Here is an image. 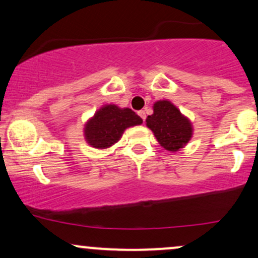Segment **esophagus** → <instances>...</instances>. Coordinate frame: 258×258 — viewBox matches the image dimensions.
I'll list each match as a JSON object with an SVG mask.
<instances>
[{"mask_svg":"<svg viewBox=\"0 0 258 258\" xmlns=\"http://www.w3.org/2000/svg\"><path fill=\"white\" fill-rule=\"evenodd\" d=\"M139 116L141 117L142 120H144V122H145V119H146V112H145V110H141V111H139Z\"/></svg>","mask_w":258,"mask_h":258,"instance_id":"1","label":"esophagus"}]
</instances>
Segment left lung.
Wrapping results in <instances>:
<instances>
[{
	"label": "left lung",
	"instance_id": "obj_1",
	"mask_svg": "<svg viewBox=\"0 0 258 258\" xmlns=\"http://www.w3.org/2000/svg\"><path fill=\"white\" fill-rule=\"evenodd\" d=\"M153 114L147 117V126L154 133L159 144L170 152L183 148L191 139L192 128L189 119L167 100L157 101Z\"/></svg>",
	"mask_w": 258,
	"mask_h": 258
}]
</instances>
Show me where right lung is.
<instances>
[{
	"label": "right lung",
	"instance_id": "obj_1",
	"mask_svg": "<svg viewBox=\"0 0 258 258\" xmlns=\"http://www.w3.org/2000/svg\"><path fill=\"white\" fill-rule=\"evenodd\" d=\"M141 123V117L133 110L105 105L86 124L85 138L92 147L107 148L118 142L126 128Z\"/></svg>",
	"mask_w": 258,
	"mask_h": 258
}]
</instances>
